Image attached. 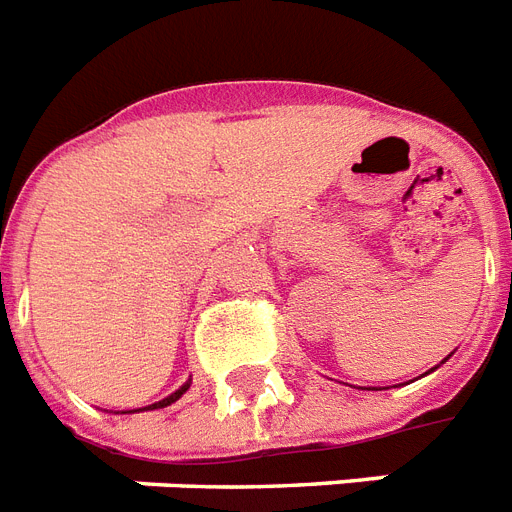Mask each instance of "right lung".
Masks as SVG:
<instances>
[{
  "label": "right lung",
  "instance_id": "right-lung-1",
  "mask_svg": "<svg viewBox=\"0 0 512 512\" xmlns=\"http://www.w3.org/2000/svg\"><path fill=\"white\" fill-rule=\"evenodd\" d=\"M187 388H190V380H187V383H185V386H182V388H177V391H174V394L166 396V399H161V402L150 404V407H145V410H161V407H169V404H174V402H177V399H179V396L185 394ZM134 412H137V410H134Z\"/></svg>",
  "mask_w": 512,
  "mask_h": 512
}]
</instances>
